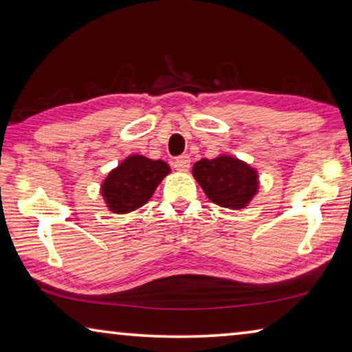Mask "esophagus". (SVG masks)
<instances>
[{
    "label": "esophagus",
    "mask_w": 352,
    "mask_h": 352,
    "mask_svg": "<svg viewBox=\"0 0 352 352\" xmlns=\"http://www.w3.org/2000/svg\"><path fill=\"white\" fill-rule=\"evenodd\" d=\"M189 166H190V160H189V157H186V155H183V157L175 158L174 168H175L178 172H188V170H189Z\"/></svg>",
    "instance_id": "esophagus-1"
}]
</instances>
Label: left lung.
Wrapping results in <instances>:
<instances>
[{
    "label": "left lung",
    "mask_w": 352,
    "mask_h": 352,
    "mask_svg": "<svg viewBox=\"0 0 352 352\" xmlns=\"http://www.w3.org/2000/svg\"><path fill=\"white\" fill-rule=\"evenodd\" d=\"M192 175L212 204L243 210L258 194L259 175L253 166L228 153L194 163Z\"/></svg>",
    "instance_id": "8db88e82"
}]
</instances>
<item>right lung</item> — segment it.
<instances>
[{
	"mask_svg": "<svg viewBox=\"0 0 352 352\" xmlns=\"http://www.w3.org/2000/svg\"><path fill=\"white\" fill-rule=\"evenodd\" d=\"M169 174V164L163 160H151L138 153L129 155L105 177L100 184V195L111 212L129 214L146 205Z\"/></svg>",
	"mask_w": 352,
	"mask_h": 352,
	"instance_id": "1",
	"label": "right lung"
}]
</instances>
